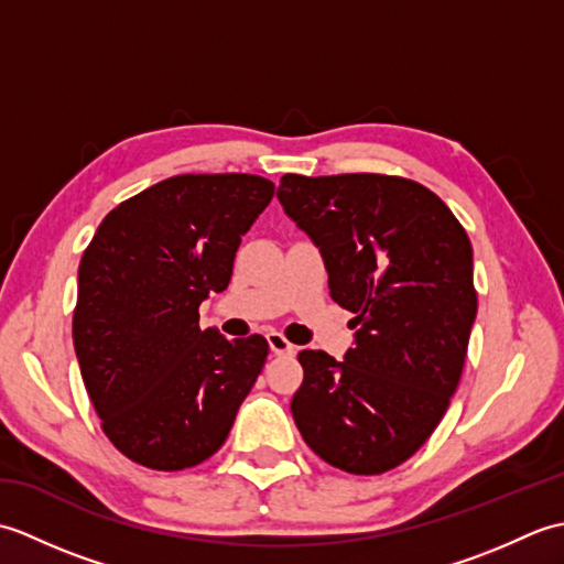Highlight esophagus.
Listing matches in <instances>:
<instances>
[{
  "label": "esophagus",
  "mask_w": 564,
  "mask_h": 564,
  "mask_svg": "<svg viewBox=\"0 0 564 564\" xmlns=\"http://www.w3.org/2000/svg\"><path fill=\"white\" fill-rule=\"evenodd\" d=\"M267 341H269V349L275 356H291V354H295V346L289 339H285L281 332H269L267 334Z\"/></svg>",
  "instance_id": "esophagus-1"
}]
</instances>
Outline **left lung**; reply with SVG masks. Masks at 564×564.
Returning <instances> with one entry per match:
<instances>
[{
	"instance_id": "8db88e82",
	"label": "left lung",
	"mask_w": 564,
	"mask_h": 564,
	"mask_svg": "<svg viewBox=\"0 0 564 564\" xmlns=\"http://www.w3.org/2000/svg\"><path fill=\"white\" fill-rule=\"evenodd\" d=\"M275 196L322 251L332 301L356 315L344 361L297 354L295 426L339 470H392L458 388L477 315L470 239L446 203L400 176L285 174Z\"/></svg>"
}]
</instances>
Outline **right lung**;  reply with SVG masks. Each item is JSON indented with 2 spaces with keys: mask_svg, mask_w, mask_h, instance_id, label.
<instances>
[{
  "mask_svg": "<svg viewBox=\"0 0 564 564\" xmlns=\"http://www.w3.org/2000/svg\"><path fill=\"white\" fill-rule=\"evenodd\" d=\"M273 198L254 174H182L123 200L79 263L72 339L104 434L152 470L218 451L269 344L198 327L223 293L242 237Z\"/></svg>",
  "mask_w": 564,
  "mask_h": 564,
  "instance_id": "obj_1",
  "label": "right lung"
}]
</instances>
